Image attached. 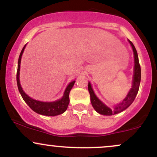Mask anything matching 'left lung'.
<instances>
[{"label": "left lung", "instance_id": "left-lung-1", "mask_svg": "<svg viewBox=\"0 0 157 157\" xmlns=\"http://www.w3.org/2000/svg\"><path fill=\"white\" fill-rule=\"evenodd\" d=\"M129 43H130L131 47H132L133 52H134V77H133V82H132V88H131L130 91L127 94V96L121 103L117 104V105L115 106L113 109H111L110 108L106 106L103 102L100 101L97 97L95 95L94 92L92 88H91V85L89 82V91L90 94V97H91V102L93 108L95 109L97 112L102 115H106V116H111V115L117 114V113L122 112L124 110H125L127 108H128L132 102H134L135 97L137 94L139 88H140V80H141V68H140V63H139L138 55L136 52V48H135L134 44L132 42L128 40Z\"/></svg>", "mask_w": 157, "mask_h": 157}]
</instances>
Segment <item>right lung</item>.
<instances>
[{
  "label": "right lung",
  "instance_id": "add662e5",
  "mask_svg": "<svg viewBox=\"0 0 157 157\" xmlns=\"http://www.w3.org/2000/svg\"><path fill=\"white\" fill-rule=\"evenodd\" d=\"M26 45L23 48L22 51L20 54L19 59H18V63H17V88L21 93V96H22L23 100L26 102V103L29 106L31 109L33 110L36 113H39V114L45 115V116H57V115L61 114V113H64L67 109L68 104H69V92L71 89H72L74 84H75V80L72 81L68 85L65 90L63 96L60 100H57V101L54 102H41L38 100H34L29 97L26 93L23 91V90L21 87V83H20V68H21V57H22L23 52L24 51Z\"/></svg>",
  "mask_w": 157,
  "mask_h": 157
}]
</instances>
